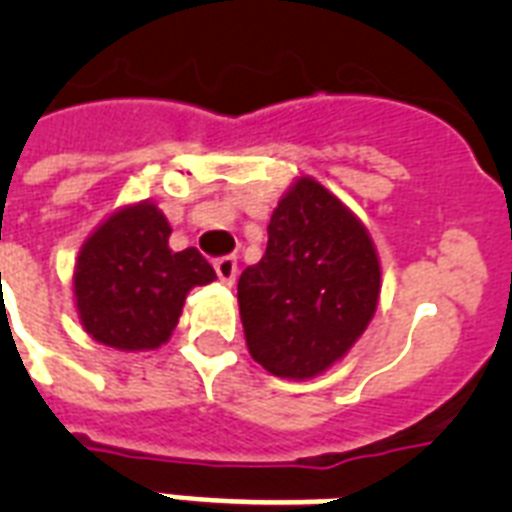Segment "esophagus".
Instances as JSON below:
<instances>
[{"label":"esophagus","mask_w":512,"mask_h":512,"mask_svg":"<svg viewBox=\"0 0 512 512\" xmlns=\"http://www.w3.org/2000/svg\"><path fill=\"white\" fill-rule=\"evenodd\" d=\"M215 271H217V279L223 281V284H233V281H236V273H239L236 257H231V255L217 257Z\"/></svg>","instance_id":"1"}]
</instances>
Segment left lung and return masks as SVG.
<instances>
[{
  "label": "left lung",
  "mask_w": 512,
  "mask_h": 512,
  "mask_svg": "<svg viewBox=\"0 0 512 512\" xmlns=\"http://www.w3.org/2000/svg\"><path fill=\"white\" fill-rule=\"evenodd\" d=\"M377 297L380 260L361 220L300 177L273 209L263 260L239 279L252 358L276 377L311 380L364 335Z\"/></svg>",
  "instance_id": "8db88e82"
}]
</instances>
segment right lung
Returning a JSON list of instances; mask_svg holds the SVG:
<instances>
[{"mask_svg":"<svg viewBox=\"0 0 512 512\" xmlns=\"http://www.w3.org/2000/svg\"><path fill=\"white\" fill-rule=\"evenodd\" d=\"M170 223L140 201L108 217L84 241L74 271L76 311L92 340L116 350H154L170 340L193 287L215 281L196 247L170 249Z\"/></svg>","mask_w":512,"mask_h":512,"instance_id":"1","label":"right lung"}]
</instances>
